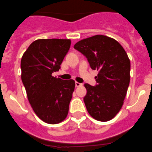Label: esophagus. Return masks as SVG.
Listing matches in <instances>:
<instances>
[{
  "label": "esophagus",
  "instance_id": "esophagus-1",
  "mask_svg": "<svg viewBox=\"0 0 152 152\" xmlns=\"http://www.w3.org/2000/svg\"><path fill=\"white\" fill-rule=\"evenodd\" d=\"M75 84H76V87H80V86H82V84H80V83H79V82H76V83H75Z\"/></svg>",
  "mask_w": 152,
  "mask_h": 152
}]
</instances>
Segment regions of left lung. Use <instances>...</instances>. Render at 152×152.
I'll list each match as a JSON object with an SVG mask.
<instances>
[{
    "label": "left lung",
    "mask_w": 152,
    "mask_h": 152,
    "mask_svg": "<svg viewBox=\"0 0 152 152\" xmlns=\"http://www.w3.org/2000/svg\"><path fill=\"white\" fill-rule=\"evenodd\" d=\"M88 59L91 68L98 71L97 85L85 84L84 104L95 120L106 122L117 115L124 104L130 83V60L117 40L96 35L74 45Z\"/></svg>",
    "instance_id": "left-lung-1"
}]
</instances>
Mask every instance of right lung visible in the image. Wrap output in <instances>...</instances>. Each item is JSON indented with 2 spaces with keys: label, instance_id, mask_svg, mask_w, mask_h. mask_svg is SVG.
Segmentation results:
<instances>
[{
  "label": "right lung",
  "instance_id": "add662e5",
  "mask_svg": "<svg viewBox=\"0 0 152 152\" xmlns=\"http://www.w3.org/2000/svg\"><path fill=\"white\" fill-rule=\"evenodd\" d=\"M70 46L69 39H39L22 56L21 80L28 99L36 115L49 124L65 120L75 89L73 80L52 75L61 68Z\"/></svg>",
  "mask_w": 152,
  "mask_h": 152
}]
</instances>
